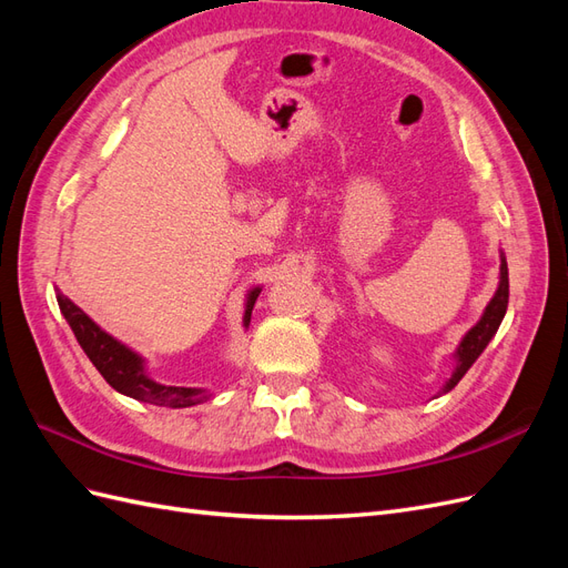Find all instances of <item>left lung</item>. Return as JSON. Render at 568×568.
I'll return each instance as SVG.
<instances>
[{
    "label": "left lung",
    "mask_w": 568,
    "mask_h": 568,
    "mask_svg": "<svg viewBox=\"0 0 568 568\" xmlns=\"http://www.w3.org/2000/svg\"><path fill=\"white\" fill-rule=\"evenodd\" d=\"M507 303H509V272H507L505 255H500V284H497L495 296L486 305L484 315H480V320L459 341V346L455 351V372H453L450 379L445 382L440 393L453 390L459 384L462 376L467 374L469 367L476 363V357L486 351L490 338L497 332V326H500V322L507 313Z\"/></svg>",
    "instance_id": "obj_1"
}]
</instances>
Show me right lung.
<instances>
[{
    "instance_id": "obj_1",
    "label": "right lung",
    "mask_w": 568,
    "mask_h": 568,
    "mask_svg": "<svg viewBox=\"0 0 568 568\" xmlns=\"http://www.w3.org/2000/svg\"><path fill=\"white\" fill-rule=\"evenodd\" d=\"M261 294V288H251L246 296V311H244V326L251 322V311L255 305V298ZM57 301L65 322L71 324V329L80 343V348L92 359V365L99 369V374L123 395H130L134 400L153 403L161 407H192L196 403H203L209 398V393L201 388H186V386H165L153 382L142 355H136L125 343H120L111 334H106L97 322L82 313L80 307L65 298L57 288Z\"/></svg>"
}]
</instances>
